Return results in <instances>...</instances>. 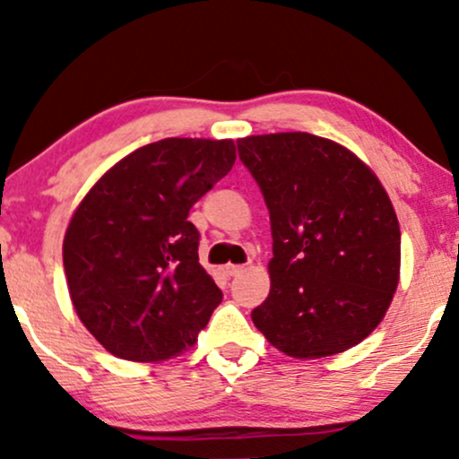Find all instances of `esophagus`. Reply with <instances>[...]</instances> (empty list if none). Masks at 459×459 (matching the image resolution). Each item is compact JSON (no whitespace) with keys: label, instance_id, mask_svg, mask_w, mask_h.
I'll return each mask as SVG.
<instances>
[{"label":"esophagus","instance_id":"1","mask_svg":"<svg viewBox=\"0 0 459 459\" xmlns=\"http://www.w3.org/2000/svg\"><path fill=\"white\" fill-rule=\"evenodd\" d=\"M244 270H246L244 265H226L224 273H226V276H237V273H241Z\"/></svg>","mask_w":459,"mask_h":459}]
</instances>
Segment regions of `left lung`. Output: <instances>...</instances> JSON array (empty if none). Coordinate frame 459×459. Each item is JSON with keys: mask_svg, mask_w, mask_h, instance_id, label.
Here are the masks:
<instances>
[{"mask_svg": "<svg viewBox=\"0 0 459 459\" xmlns=\"http://www.w3.org/2000/svg\"><path fill=\"white\" fill-rule=\"evenodd\" d=\"M270 209V296L252 321L276 350L310 360L365 341L391 307L402 230L360 157L304 131L237 140Z\"/></svg>", "mask_w": 459, "mask_h": 459, "instance_id": "left-lung-1", "label": "left lung"}]
</instances>
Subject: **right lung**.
<instances>
[{
	"mask_svg": "<svg viewBox=\"0 0 459 459\" xmlns=\"http://www.w3.org/2000/svg\"><path fill=\"white\" fill-rule=\"evenodd\" d=\"M233 140L166 138L114 163L77 204L62 261L77 317L109 354L160 362L194 347L222 302L189 209L233 168Z\"/></svg>",
	"mask_w": 459,
	"mask_h": 459,
	"instance_id": "add662e5",
	"label": "right lung"
}]
</instances>
